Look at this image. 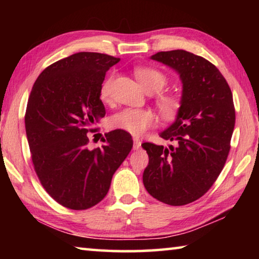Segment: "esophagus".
I'll use <instances>...</instances> for the list:
<instances>
[{"mask_svg":"<svg viewBox=\"0 0 259 259\" xmlns=\"http://www.w3.org/2000/svg\"><path fill=\"white\" fill-rule=\"evenodd\" d=\"M140 146H142V142L138 138H134V150H139Z\"/></svg>","mask_w":259,"mask_h":259,"instance_id":"34e87169","label":"esophagus"}]
</instances>
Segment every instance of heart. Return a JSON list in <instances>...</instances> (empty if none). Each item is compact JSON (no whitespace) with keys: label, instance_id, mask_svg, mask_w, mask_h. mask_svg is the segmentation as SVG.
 <instances>
[{"label":"heart","instance_id":"b5f03b06","mask_svg":"<svg viewBox=\"0 0 259 259\" xmlns=\"http://www.w3.org/2000/svg\"><path fill=\"white\" fill-rule=\"evenodd\" d=\"M135 75L148 93H159L168 84V77L160 69L153 67H137ZM114 74L111 73L105 78L100 87V98L108 100L111 97ZM155 102L160 112L165 119L171 120L178 115L182 108V98L175 94L160 93L156 95ZM156 124V116L151 109L146 108H125L114 114L109 120L113 129L126 131L134 136H142L146 130Z\"/></svg>","mask_w":259,"mask_h":259}]
</instances>
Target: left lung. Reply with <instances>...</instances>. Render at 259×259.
I'll use <instances>...</instances> for the list:
<instances>
[{"label": "left lung", "mask_w": 259, "mask_h": 259, "mask_svg": "<svg viewBox=\"0 0 259 259\" xmlns=\"http://www.w3.org/2000/svg\"><path fill=\"white\" fill-rule=\"evenodd\" d=\"M178 72L183 82L182 108L160 136L176 145L144 143L148 165L143 182L147 192L169 205H184L209 191L224 168L235 124L229 83L213 64L185 50L153 55Z\"/></svg>", "instance_id": "obj_1"}]
</instances>
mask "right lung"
<instances>
[{
  "mask_svg": "<svg viewBox=\"0 0 259 259\" xmlns=\"http://www.w3.org/2000/svg\"><path fill=\"white\" fill-rule=\"evenodd\" d=\"M120 58L77 52L51 64L35 81L25 114L34 170L42 186L63 207L84 210L99 203L116 169L133 148L123 130L105 135L90 150L87 134L105 116L100 87Z\"/></svg>",
  "mask_w": 259,
  "mask_h": 259,
  "instance_id": "1",
  "label": "right lung"
}]
</instances>
